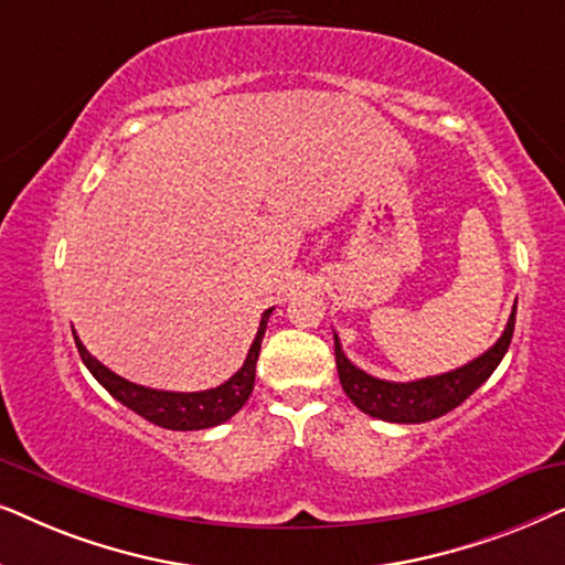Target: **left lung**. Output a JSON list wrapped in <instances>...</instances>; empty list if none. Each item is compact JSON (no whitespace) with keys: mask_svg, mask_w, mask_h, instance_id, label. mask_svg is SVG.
Masks as SVG:
<instances>
[{"mask_svg":"<svg viewBox=\"0 0 565 565\" xmlns=\"http://www.w3.org/2000/svg\"><path fill=\"white\" fill-rule=\"evenodd\" d=\"M514 316H516V300L509 313V321L501 337L493 342L483 354L476 360L466 362V365L447 370V373L419 377V381H383L365 373V370L354 365L342 350L334 331V354H337V373L339 383L354 406L365 412L373 419L393 422V424H422L431 422L452 412L460 406L470 393H476L481 385L489 381L499 362L504 360L514 334Z\"/></svg>","mask_w":565,"mask_h":565,"instance_id":"8db88e82","label":"left lung"}]
</instances>
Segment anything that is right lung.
Here are the masks:
<instances>
[{"mask_svg":"<svg viewBox=\"0 0 565 565\" xmlns=\"http://www.w3.org/2000/svg\"><path fill=\"white\" fill-rule=\"evenodd\" d=\"M269 313L273 308H267L259 319L257 337L246 352L244 365L236 370L228 381L207 391H159V388H146V385L130 383L118 373H113L110 367H105L97 358H92L87 347L82 344V339H76V350L82 354V362L87 370L95 375V381L110 393L115 401H120L122 406H128L130 412H136L143 419L164 429L174 431H195V429H211L218 424L228 422L238 408H242L252 396L254 388V375H257V360H259V347L262 337H265Z\"/></svg>","mask_w":565,"mask_h":565,"instance_id":"obj_1","label":"right lung"}]
</instances>
